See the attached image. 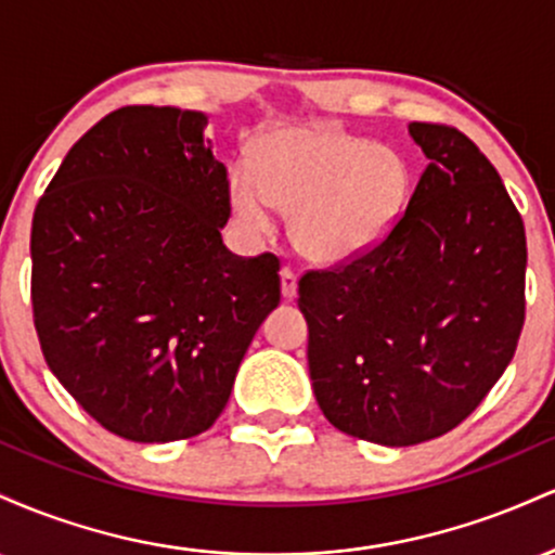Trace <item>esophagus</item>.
Here are the masks:
<instances>
[{"label": "esophagus", "instance_id": "esophagus-1", "mask_svg": "<svg viewBox=\"0 0 555 555\" xmlns=\"http://www.w3.org/2000/svg\"><path fill=\"white\" fill-rule=\"evenodd\" d=\"M279 276H282V295L286 299H292L297 295V273L289 269V266H284L282 271H279Z\"/></svg>", "mask_w": 555, "mask_h": 555}]
</instances>
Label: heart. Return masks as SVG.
<instances>
[{
    "label": "heart",
    "instance_id": "b5f03b06",
    "mask_svg": "<svg viewBox=\"0 0 555 555\" xmlns=\"http://www.w3.org/2000/svg\"><path fill=\"white\" fill-rule=\"evenodd\" d=\"M410 190L404 158L336 127H297L266 135L253 169L229 175L234 219L250 234L273 227V208L292 214V240L305 258L339 263L371 250L399 219Z\"/></svg>",
    "mask_w": 555,
    "mask_h": 555
}]
</instances>
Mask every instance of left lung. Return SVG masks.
Masks as SVG:
<instances>
[{
    "label": "left lung",
    "mask_w": 555,
    "mask_h": 555,
    "mask_svg": "<svg viewBox=\"0 0 555 555\" xmlns=\"http://www.w3.org/2000/svg\"><path fill=\"white\" fill-rule=\"evenodd\" d=\"M410 135L430 164L386 237L297 289L318 406L380 446L473 415L525 326V224L499 171L456 127L410 122Z\"/></svg>",
    "instance_id": "left-lung-1"
}]
</instances>
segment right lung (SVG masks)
<instances>
[{"label":"right lung","mask_w":555,"mask_h":555,"mask_svg":"<svg viewBox=\"0 0 555 555\" xmlns=\"http://www.w3.org/2000/svg\"><path fill=\"white\" fill-rule=\"evenodd\" d=\"M206 117L122 106L69 149L30 229L43 360L101 428L138 443L208 430L263 318L279 258L221 242L227 167Z\"/></svg>","instance_id":"right-lung-1"}]
</instances>
